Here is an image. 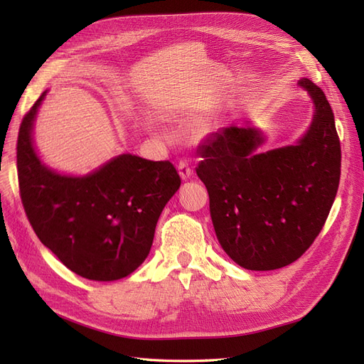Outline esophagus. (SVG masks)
Here are the masks:
<instances>
[{"label":"esophagus","instance_id":"obj_1","mask_svg":"<svg viewBox=\"0 0 364 364\" xmlns=\"http://www.w3.org/2000/svg\"><path fill=\"white\" fill-rule=\"evenodd\" d=\"M178 171H179V176H181V178H182L183 181L190 179L191 176H193V168L190 167L188 164L183 162V161H181V162L178 164Z\"/></svg>","mask_w":364,"mask_h":364}]
</instances>
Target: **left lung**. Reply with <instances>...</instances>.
<instances>
[{
    "instance_id": "8db88e82",
    "label": "left lung",
    "mask_w": 364,
    "mask_h": 364,
    "mask_svg": "<svg viewBox=\"0 0 364 364\" xmlns=\"http://www.w3.org/2000/svg\"><path fill=\"white\" fill-rule=\"evenodd\" d=\"M313 102V119L291 146L259 151V127H220L199 149L197 176L209 194L220 246L247 270L289 266L313 245L340 181V141L323 91L297 82Z\"/></svg>"
}]
</instances>
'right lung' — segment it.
Listing matches in <instances>:
<instances>
[{"mask_svg": "<svg viewBox=\"0 0 364 364\" xmlns=\"http://www.w3.org/2000/svg\"><path fill=\"white\" fill-rule=\"evenodd\" d=\"M43 91L19 127L21 199L42 245L91 281H117L147 258L164 206L181 178L168 161L123 153L97 170L65 174L43 162L33 139Z\"/></svg>", "mask_w": 364, "mask_h": 364, "instance_id": "add662e5", "label": "right lung"}]
</instances>
